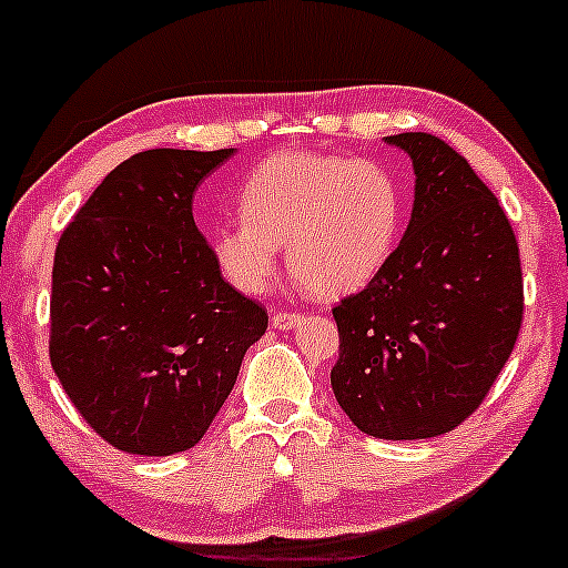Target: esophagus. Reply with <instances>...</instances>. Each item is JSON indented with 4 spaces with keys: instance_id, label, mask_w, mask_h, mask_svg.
Segmentation results:
<instances>
[{
    "instance_id": "esophagus-1",
    "label": "esophagus",
    "mask_w": 568,
    "mask_h": 568,
    "mask_svg": "<svg viewBox=\"0 0 568 568\" xmlns=\"http://www.w3.org/2000/svg\"><path fill=\"white\" fill-rule=\"evenodd\" d=\"M271 323L276 327H295V325H301V314L297 312H273Z\"/></svg>"
}]
</instances>
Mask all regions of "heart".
<instances>
[{
  "label": "heart",
  "mask_w": 568,
  "mask_h": 568,
  "mask_svg": "<svg viewBox=\"0 0 568 568\" xmlns=\"http://www.w3.org/2000/svg\"><path fill=\"white\" fill-rule=\"evenodd\" d=\"M405 221V189L374 158L276 153L241 189V221L210 232V254L232 286L262 292L278 248L301 290L344 297L388 265Z\"/></svg>",
  "instance_id": "1"
}]
</instances>
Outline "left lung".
<instances>
[{"label": "left lung", "mask_w": 568, "mask_h": 568, "mask_svg": "<svg viewBox=\"0 0 568 568\" xmlns=\"http://www.w3.org/2000/svg\"><path fill=\"white\" fill-rule=\"evenodd\" d=\"M388 142L413 158L410 226L374 282L333 306L331 385L366 435L424 440L487 399L523 325V267L498 196L452 144Z\"/></svg>", "instance_id": "8db88e82"}]
</instances>
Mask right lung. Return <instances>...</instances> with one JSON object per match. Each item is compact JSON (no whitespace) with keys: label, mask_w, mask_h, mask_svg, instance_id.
I'll use <instances>...</instances> for the list:
<instances>
[{"label":"right lung","mask_w":568,"mask_h":568,"mask_svg":"<svg viewBox=\"0 0 568 568\" xmlns=\"http://www.w3.org/2000/svg\"><path fill=\"white\" fill-rule=\"evenodd\" d=\"M235 148L144 150L75 210L51 273L49 358L109 446L142 457L194 448L267 312L224 282L191 213Z\"/></svg>","instance_id":"right-lung-1"}]
</instances>
